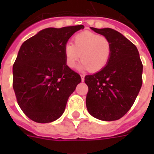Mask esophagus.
I'll return each mask as SVG.
<instances>
[{"mask_svg": "<svg viewBox=\"0 0 154 154\" xmlns=\"http://www.w3.org/2000/svg\"><path fill=\"white\" fill-rule=\"evenodd\" d=\"M81 77H82V82H84L85 75L84 74H81Z\"/></svg>", "mask_w": 154, "mask_h": 154, "instance_id": "obj_1", "label": "esophagus"}]
</instances>
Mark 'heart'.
Here are the masks:
<instances>
[{
  "label": "heart",
  "mask_w": 154,
  "mask_h": 154,
  "mask_svg": "<svg viewBox=\"0 0 154 154\" xmlns=\"http://www.w3.org/2000/svg\"><path fill=\"white\" fill-rule=\"evenodd\" d=\"M112 53V44L107 37L94 32L84 31L72 37V44L68 43L64 48L65 63L74 68L80 57L82 69L92 72H98L107 65Z\"/></svg>",
  "instance_id": "obj_1"
}]
</instances>
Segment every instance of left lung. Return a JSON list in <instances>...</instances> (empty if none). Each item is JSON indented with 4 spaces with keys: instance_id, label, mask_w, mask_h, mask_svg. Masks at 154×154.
<instances>
[{
    "instance_id": "obj_1",
    "label": "left lung",
    "mask_w": 154,
    "mask_h": 154,
    "mask_svg": "<svg viewBox=\"0 0 154 154\" xmlns=\"http://www.w3.org/2000/svg\"><path fill=\"white\" fill-rule=\"evenodd\" d=\"M91 29L109 40L112 53L103 69L85 77L87 109L97 119L116 121L130 109L138 95L143 65L137 47L122 33L109 28Z\"/></svg>"
}]
</instances>
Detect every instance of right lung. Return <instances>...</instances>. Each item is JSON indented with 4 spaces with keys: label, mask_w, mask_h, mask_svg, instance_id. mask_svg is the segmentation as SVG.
<instances>
[{
    "label": "right lung",
    "mask_w": 154,
    "mask_h": 154,
    "mask_svg": "<svg viewBox=\"0 0 154 154\" xmlns=\"http://www.w3.org/2000/svg\"><path fill=\"white\" fill-rule=\"evenodd\" d=\"M84 25L48 28L26 40L13 67V87L23 112L38 123L58 119L82 78L65 63L64 48Z\"/></svg>",
    "instance_id": "1"
}]
</instances>
